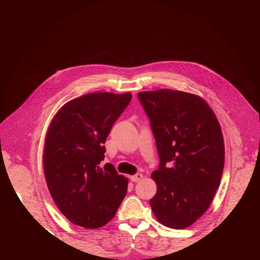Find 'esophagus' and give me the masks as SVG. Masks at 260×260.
<instances>
[{
	"instance_id": "1",
	"label": "esophagus",
	"mask_w": 260,
	"mask_h": 260,
	"mask_svg": "<svg viewBox=\"0 0 260 260\" xmlns=\"http://www.w3.org/2000/svg\"><path fill=\"white\" fill-rule=\"evenodd\" d=\"M142 178H143V175H142V174H137V175H135V176H131V177H130L132 182H138V181H140Z\"/></svg>"
}]
</instances>
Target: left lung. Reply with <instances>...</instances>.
<instances>
[{"instance_id": "1", "label": "left lung", "mask_w": 260, "mask_h": 260, "mask_svg": "<svg viewBox=\"0 0 260 260\" xmlns=\"http://www.w3.org/2000/svg\"><path fill=\"white\" fill-rule=\"evenodd\" d=\"M151 120L158 170L149 201L156 219L171 229L190 226L210 206L221 180L224 143L216 115L201 96L161 89L138 93Z\"/></svg>"}]
</instances>
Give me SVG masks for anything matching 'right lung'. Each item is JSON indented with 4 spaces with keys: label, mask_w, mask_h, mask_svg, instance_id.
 <instances>
[{
    "label": "right lung",
    "mask_w": 260,
    "mask_h": 260,
    "mask_svg": "<svg viewBox=\"0 0 260 260\" xmlns=\"http://www.w3.org/2000/svg\"><path fill=\"white\" fill-rule=\"evenodd\" d=\"M131 93L99 92L69 101L46 132L43 168L49 191L70 222L98 229L114 218L128 190V180L112 164L101 166L113 124Z\"/></svg>",
    "instance_id": "add662e5"
}]
</instances>
